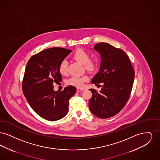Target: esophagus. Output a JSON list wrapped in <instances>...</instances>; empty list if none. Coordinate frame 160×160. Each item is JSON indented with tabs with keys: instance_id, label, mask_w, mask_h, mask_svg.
Segmentation results:
<instances>
[{
	"instance_id": "obj_1",
	"label": "esophagus",
	"mask_w": 160,
	"mask_h": 160,
	"mask_svg": "<svg viewBox=\"0 0 160 160\" xmlns=\"http://www.w3.org/2000/svg\"><path fill=\"white\" fill-rule=\"evenodd\" d=\"M83 91V89L82 88H77V92H82Z\"/></svg>"
}]
</instances>
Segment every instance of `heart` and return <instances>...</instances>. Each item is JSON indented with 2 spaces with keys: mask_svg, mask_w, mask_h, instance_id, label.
Returning <instances> with one entry per match:
<instances>
[{
  "mask_svg": "<svg viewBox=\"0 0 160 160\" xmlns=\"http://www.w3.org/2000/svg\"><path fill=\"white\" fill-rule=\"evenodd\" d=\"M73 59L78 62L83 64L84 68L89 71H95L98 67V62L96 59H90L89 54L82 48H78L73 54ZM59 71L62 75H66L68 73V62L66 60L61 61ZM89 80L87 76H74L69 78L67 81V83L69 85L74 86L76 87H81L84 83Z\"/></svg>",
  "mask_w": 160,
  "mask_h": 160,
  "instance_id": "obj_1",
  "label": "heart"
}]
</instances>
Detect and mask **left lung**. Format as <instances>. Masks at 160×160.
<instances>
[{
  "instance_id": "8db88e82",
  "label": "left lung",
  "mask_w": 160,
  "mask_h": 160,
  "mask_svg": "<svg viewBox=\"0 0 160 160\" xmlns=\"http://www.w3.org/2000/svg\"><path fill=\"white\" fill-rule=\"evenodd\" d=\"M94 50L99 53L101 61L99 72L91 82L104 84L99 92L89 89L92 95L89 107L92 114L106 119L118 114L127 104L133 86L134 71L122 49L99 42L94 46Z\"/></svg>"
}]
</instances>
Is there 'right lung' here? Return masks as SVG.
Instances as JSON below:
<instances>
[{
	"label": "right lung",
	"mask_w": 160,
	"mask_h": 160,
	"mask_svg": "<svg viewBox=\"0 0 160 160\" xmlns=\"http://www.w3.org/2000/svg\"><path fill=\"white\" fill-rule=\"evenodd\" d=\"M71 52L60 47L48 48L32 56L27 63L23 94L35 112L46 120L55 121L65 117L68 112L69 99L76 93L73 86L54 91L53 85L62 81L59 66Z\"/></svg>",
	"instance_id": "right-lung-1"
}]
</instances>
